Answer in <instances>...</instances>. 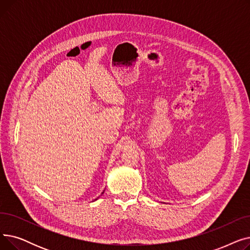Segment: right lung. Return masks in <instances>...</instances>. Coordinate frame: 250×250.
<instances>
[{"instance_id": "1", "label": "right lung", "mask_w": 250, "mask_h": 250, "mask_svg": "<svg viewBox=\"0 0 250 250\" xmlns=\"http://www.w3.org/2000/svg\"><path fill=\"white\" fill-rule=\"evenodd\" d=\"M103 192H104V190H103ZM103 192H102V193H103ZM102 193H101V194H102ZM96 200H97V199H96ZM96 200H95V201H96Z\"/></svg>"}]
</instances>
